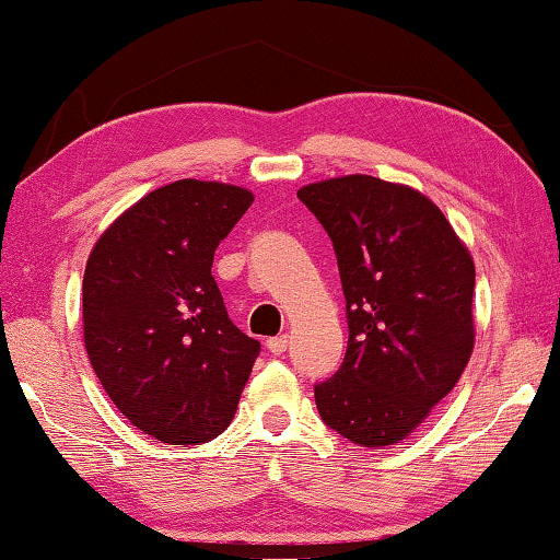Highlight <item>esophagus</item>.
<instances>
[{
  "label": "esophagus",
  "instance_id": "obj_1",
  "mask_svg": "<svg viewBox=\"0 0 560 560\" xmlns=\"http://www.w3.org/2000/svg\"><path fill=\"white\" fill-rule=\"evenodd\" d=\"M267 348H269V353H273V355L287 353L289 336H273V338H269V340H267Z\"/></svg>",
  "mask_w": 560,
  "mask_h": 560
}]
</instances>
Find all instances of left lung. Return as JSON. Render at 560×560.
<instances>
[{"label":"left lung","mask_w":560,"mask_h":560,"mask_svg":"<svg viewBox=\"0 0 560 560\" xmlns=\"http://www.w3.org/2000/svg\"><path fill=\"white\" fill-rule=\"evenodd\" d=\"M299 200L334 242L348 318L343 363L314 385L320 420L360 447H387L467 368L474 261L412 187L348 175L301 187Z\"/></svg>","instance_id":"1"}]
</instances>
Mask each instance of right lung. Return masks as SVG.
<instances>
[{
  "mask_svg": "<svg viewBox=\"0 0 560 560\" xmlns=\"http://www.w3.org/2000/svg\"><path fill=\"white\" fill-rule=\"evenodd\" d=\"M249 189L177 179L145 195L93 246L83 340L103 390L150 438L210 442L230 428L261 343L226 314L214 249Z\"/></svg>",
  "mask_w": 560,
  "mask_h": 560,
  "instance_id": "1",
  "label": "right lung"
}]
</instances>
